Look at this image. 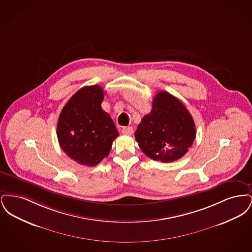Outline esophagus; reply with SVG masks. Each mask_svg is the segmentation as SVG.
Wrapping results in <instances>:
<instances>
[{
    "label": "esophagus",
    "mask_w": 252,
    "mask_h": 252,
    "mask_svg": "<svg viewBox=\"0 0 252 252\" xmlns=\"http://www.w3.org/2000/svg\"><path fill=\"white\" fill-rule=\"evenodd\" d=\"M122 133L126 135H131L133 133V127L132 126H126L122 129Z\"/></svg>",
    "instance_id": "esophagus-1"
}]
</instances>
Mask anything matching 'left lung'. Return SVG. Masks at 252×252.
Masks as SVG:
<instances>
[{
	"label": "left lung",
	"mask_w": 252,
	"mask_h": 252,
	"mask_svg": "<svg viewBox=\"0 0 252 252\" xmlns=\"http://www.w3.org/2000/svg\"><path fill=\"white\" fill-rule=\"evenodd\" d=\"M195 126L186 107L167 92H159L135 132L144 154L154 160L171 162L184 156L195 139Z\"/></svg>",
	"instance_id": "8db88e82"
}]
</instances>
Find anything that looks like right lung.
Segmentation results:
<instances>
[{
	"instance_id": "right-lung-1",
	"label": "right lung",
	"mask_w": 252,
	"mask_h": 252,
	"mask_svg": "<svg viewBox=\"0 0 252 252\" xmlns=\"http://www.w3.org/2000/svg\"><path fill=\"white\" fill-rule=\"evenodd\" d=\"M103 89L98 85L77 91L60 112L57 126L61 149L76 162L94 166L108 156L119 136L109 114L101 104Z\"/></svg>"
}]
</instances>
